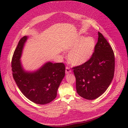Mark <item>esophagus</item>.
Here are the masks:
<instances>
[{
    "instance_id": "obj_1",
    "label": "esophagus",
    "mask_w": 128,
    "mask_h": 128,
    "mask_svg": "<svg viewBox=\"0 0 128 128\" xmlns=\"http://www.w3.org/2000/svg\"><path fill=\"white\" fill-rule=\"evenodd\" d=\"M65 72H66V74H67L70 73L72 72V70L70 69V68L67 66V67H66V71H65Z\"/></svg>"
}]
</instances>
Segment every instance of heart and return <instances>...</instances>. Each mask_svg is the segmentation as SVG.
Returning <instances> with one entry per match:
<instances>
[{
  "instance_id": "b5f03b06",
  "label": "heart",
  "mask_w": 128,
  "mask_h": 128,
  "mask_svg": "<svg viewBox=\"0 0 128 128\" xmlns=\"http://www.w3.org/2000/svg\"><path fill=\"white\" fill-rule=\"evenodd\" d=\"M95 48L96 40L94 37L79 36L69 46L68 49L70 51L68 53V59L75 66L83 64L91 58Z\"/></svg>"
}]
</instances>
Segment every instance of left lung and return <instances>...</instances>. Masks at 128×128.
I'll return each instance as SVG.
<instances>
[{
	"instance_id": "8db88e82",
	"label": "left lung",
	"mask_w": 128,
	"mask_h": 128,
	"mask_svg": "<svg viewBox=\"0 0 128 128\" xmlns=\"http://www.w3.org/2000/svg\"><path fill=\"white\" fill-rule=\"evenodd\" d=\"M72 69L79 96L93 100L106 91L114 77L115 56L110 45L100 32L91 58L86 62Z\"/></svg>"
}]
</instances>
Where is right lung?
<instances>
[{"label": "right lung", "instance_id": "add662e5", "mask_svg": "<svg viewBox=\"0 0 128 128\" xmlns=\"http://www.w3.org/2000/svg\"><path fill=\"white\" fill-rule=\"evenodd\" d=\"M27 38H21L14 52L11 66L13 77L21 92L30 101L37 104H48L56 98L65 75V65L48 62L36 72H25L20 59Z\"/></svg>", "mask_w": 128, "mask_h": 128}]
</instances>
